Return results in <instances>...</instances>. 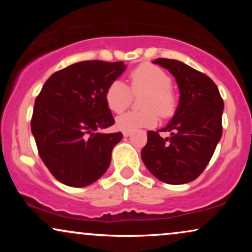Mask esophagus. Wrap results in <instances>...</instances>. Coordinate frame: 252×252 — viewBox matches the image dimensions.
Wrapping results in <instances>:
<instances>
[{
  "label": "esophagus",
  "instance_id": "34e87169",
  "mask_svg": "<svg viewBox=\"0 0 252 252\" xmlns=\"http://www.w3.org/2000/svg\"><path fill=\"white\" fill-rule=\"evenodd\" d=\"M130 135H131V132H130V131H123V136H124V137H129Z\"/></svg>",
  "mask_w": 252,
  "mask_h": 252
}]
</instances>
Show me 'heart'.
Segmentation results:
<instances>
[{
    "mask_svg": "<svg viewBox=\"0 0 252 252\" xmlns=\"http://www.w3.org/2000/svg\"><path fill=\"white\" fill-rule=\"evenodd\" d=\"M128 86L121 80H114L105 91V102L111 111L122 112L131 102V92L147 91L143 96L142 111H129L116 118V126L122 131H135L140 128H150L158 123V113L162 117L172 116L176 100L170 89V77L158 66L142 63L129 73Z\"/></svg>",
    "mask_w": 252,
    "mask_h": 252,
    "instance_id": "1",
    "label": "heart"
}]
</instances>
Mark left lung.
I'll list each match as a JSON object with an SVG mask.
<instances>
[{
	"instance_id": "left-lung-1",
	"label": "left lung",
	"mask_w": 252,
	"mask_h": 252,
	"mask_svg": "<svg viewBox=\"0 0 252 252\" xmlns=\"http://www.w3.org/2000/svg\"><path fill=\"white\" fill-rule=\"evenodd\" d=\"M154 63L167 68L180 90L172 121L158 131H148L141 152L143 163L155 178L181 185L195 180L209 164L222 134L224 102L213 80L174 59L158 58ZM158 131H169L163 139Z\"/></svg>"
}]
</instances>
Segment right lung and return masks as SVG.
<instances>
[{
  "instance_id": "obj_1",
  "label": "right lung",
  "mask_w": 252,
  "mask_h": 252,
  "mask_svg": "<svg viewBox=\"0 0 252 252\" xmlns=\"http://www.w3.org/2000/svg\"><path fill=\"white\" fill-rule=\"evenodd\" d=\"M126 67L123 62H80L43 84L31 129L40 158L62 184L89 186L109 168L112 149L123 135L99 131L115 123L105 91Z\"/></svg>"
}]
</instances>
